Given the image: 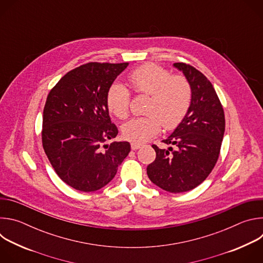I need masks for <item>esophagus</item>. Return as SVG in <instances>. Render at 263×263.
<instances>
[{"label":"esophagus","mask_w":263,"mask_h":263,"mask_svg":"<svg viewBox=\"0 0 263 263\" xmlns=\"http://www.w3.org/2000/svg\"><path fill=\"white\" fill-rule=\"evenodd\" d=\"M139 147H141V144L140 143H136V142H131V148L132 149H138Z\"/></svg>","instance_id":"1"}]
</instances>
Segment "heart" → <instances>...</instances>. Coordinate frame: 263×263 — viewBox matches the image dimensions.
Here are the masks:
<instances>
[{
  "instance_id": "b5f03b06",
  "label": "heart",
  "mask_w": 263,
  "mask_h": 263,
  "mask_svg": "<svg viewBox=\"0 0 263 263\" xmlns=\"http://www.w3.org/2000/svg\"><path fill=\"white\" fill-rule=\"evenodd\" d=\"M131 88L139 95H149L145 117L135 118L123 126L124 137L143 143L155 137L162 126L177 128L190 111L193 88L182 74L172 72L157 64L148 63L133 69L128 76ZM130 90L121 83L111 84L106 92V105L112 115L125 120L130 114Z\"/></svg>"
}]
</instances>
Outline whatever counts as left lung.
I'll list each match as a JSON object with an SVG mask.
<instances>
[{"label":"left lung","mask_w":263,"mask_h":263,"mask_svg":"<svg viewBox=\"0 0 263 263\" xmlns=\"http://www.w3.org/2000/svg\"><path fill=\"white\" fill-rule=\"evenodd\" d=\"M174 66L183 71L192 85V106L173 134L162 140L172 146L165 149L152 145L156 158L147 165L146 174L163 191L179 194L194 190L213 170L224 133V114L205 74L183 62Z\"/></svg>","instance_id":"1"}]
</instances>
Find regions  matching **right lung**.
<instances>
[{
	"instance_id": "right-lung-1",
	"label": "right lung",
	"mask_w": 263,
	"mask_h": 263,
	"mask_svg": "<svg viewBox=\"0 0 263 263\" xmlns=\"http://www.w3.org/2000/svg\"><path fill=\"white\" fill-rule=\"evenodd\" d=\"M127 66V62L82 64L65 73L48 95L43 146L58 177L74 190L102 189L130 152L127 141L106 143L119 133L109 117L106 92Z\"/></svg>"
}]
</instances>
